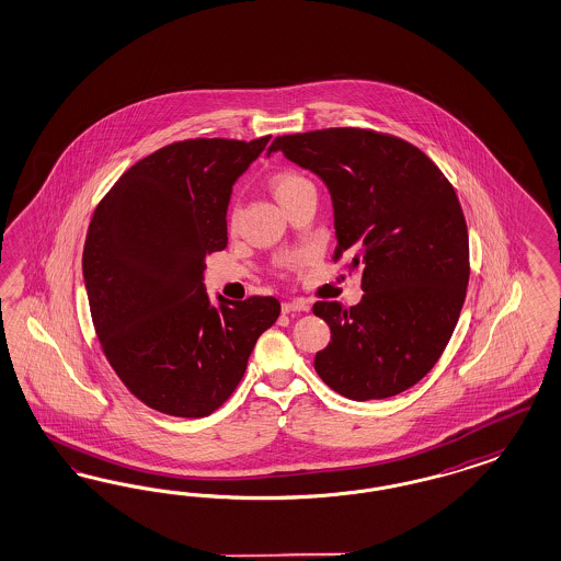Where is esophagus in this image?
<instances>
[{"label": "esophagus", "instance_id": "obj_1", "mask_svg": "<svg viewBox=\"0 0 561 561\" xmlns=\"http://www.w3.org/2000/svg\"><path fill=\"white\" fill-rule=\"evenodd\" d=\"M282 310L284 312H302V310H309V305L305 300H286V302H282Z\"/></svg>", "mask_w": 561, "mask_h": 561}]
</instances>
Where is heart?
I'll use <instances>...</instances> for the list:
<instances>
[{
  "label": "heart",
  "mask_w": 561,
  "mask_h": 561,
  "mask_svg": "<svg viewBox=\"0 0 561 561\" xmlns=\"http://www.w3.org/2000/svg\"><path fill=\"white\" fill-rule=\"evenodd\" d=\"M307 186H312V184L300 172H296V170H279V172L271 175V188H273V194H275V198L279 203L286 201L291 194L307 188ZM230 226L232 228L238 226V209H233L230 213Z\"/></svg>",
  "instance_id": "1"
}]
</instances>
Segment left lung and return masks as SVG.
Instances as JSON below:
<instances>
[{"instance_id": "1", "label": "left lung", "mask_w": 561, "mask_h": 561, "mask_svg": "<svg viewBox=\"0 0 561 561\" xmlns=\"http://www.w3.org/2000/svg\"><path fill=\"white\" fill-rule=\"evenodd\" d=\"M282 151L328 184L337 244L360 271L363 300H319L331 340L314 370L350 400H383L419 383L456 329L470 251L460 201L444 172L404 138L370 128L277 136Z\"/></svg>"}]
</instances>
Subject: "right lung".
<instances>
[{"label": "right lung", "mask_w": 561, "mask_h": 561, "mask_svg": "<svg viewBox=\"0 0 561 561\" xmlns=\"http://www.w3.org/2000/svg\"><path fill=\"white\" fill-rule=\"evenodd\" d=\"M256 140L188 138L119 175L93 213L82 273L99 344L122 383L157 412L201 419L244 377L279 300L211 307L205 259L228 247L236 178L265 149Z\"/></svg>", "instance_id": "obj_1"}]
</instances>
